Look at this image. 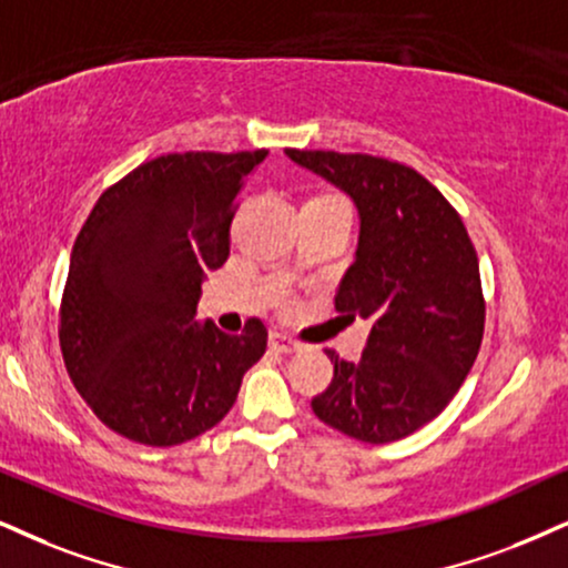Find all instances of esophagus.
<instances>
[{
	"label": "esophagus",
	"instance_id": "esophagus-1",
	"mask_svg": "<svg viewBox=\"0 0 568 568\" xmlns=\"http://www.w3.org/2000/svg\"><path fill=\"white\" fill-rule=\"evenodd\" d=\"M271 347L276 349V353H284V355H290V353H297L300 349V342H295L292 337H286V334H282V332H271Z\"/></svg>",
	"mask_w": 568,
	"mask_h": 568
}]
</instances>
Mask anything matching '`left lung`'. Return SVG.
<instances>
[{"label": "left lung", "instance_id": "8db88e82", "mask_svg": "<svg viewBox=\"0 0 568 568\" xmlns=\"http://www.w3.org/2000/svg\"><path fill=\"white\" fill-rule=\"evenodd\" d=\"M358 207L355 261L337 297L347 318H368L358 363H334L313 397L321 422L361 443H395L443 413L477 361L485 334L479 261L443 194L408 165L374 155L286 150Z\"/></svg>", "mask_w": 568, "mask_h": 568}]
</instances>
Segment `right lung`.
I'll return each instance as SVG.
<instances>
[{
    "label": "right lung",
    "instance_id": "1",
    "mask_svg": "<svg viewBox=\"0 0 568 568\" xmlns=\"http://www.w3.org/2000/svg\"><path fill=\"white\" fill-rule=\"evenodd\" d=\"M268 152H173L102 192L75 236L60 305L65 368L125 439L171 447L213 429L268 332L200 324L202 282L229 257L244 181Z\"/></svg>",
    "mask_w": 568,
    "mask_h": 568
}]
</instances>
